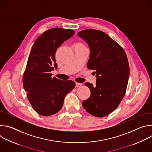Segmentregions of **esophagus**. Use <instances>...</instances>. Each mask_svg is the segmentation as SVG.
<instances>
[{
	"mask_svg": "<svg viewBox=\"0 0 152 152\" xmlns=\"http://www.w3.org/2000/svg\"><path fill=\"white\" fill-rule=\"evenodd\" d=\"M82 83H77V82H76V87H77V88H79V87H80V86H82Z\"/></svg>",
	"mask_w": 152,
	"mask_h": 152,
	"instance_id": "34e87169",
	"label": "esophagus"
}]
</instances>
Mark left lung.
Here are the masks:
<instances>
[{
    "label": "left lung",
    "instance_id": "obj_1",
    "mask_svg": "<svg viewBox=\"0 0 152 152\" xmlns=\"http://www.w3.org/2000/svg\"><path fill=\"white\" fill-rule=\"evenodd\" d=\"M77 35L88 45L87 67L96 70L97 78L95 86L85 83L91 95L82 105L89 114L103 117L114 111L125 95L129 77L127 58L118 43L101 31L85 29Z\"/></svg>",
    "mask_w": 152,
    "mask_h": 152
}]
</instances>
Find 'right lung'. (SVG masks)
<instances>
[{
    "label": "right lung",
    "instance_id": "1",
    "mask_svg": "<svg viewBox=\"0 0 152 152\" xmlns=\"http://www.w3.org/2000/svg\"><path fill=\"white\" fill-rule=\"evenodd\" d=\"M74 34L72 29H49L35 40L31 49L23 85L34 110L41 115L49 116L57 113L61 109L65 97L75 86L73 81L52 78L50 73L57 69V49Z\"/></svg>",
    "mask_w": 152,
    "mask_h": 152
}]
</instances>
